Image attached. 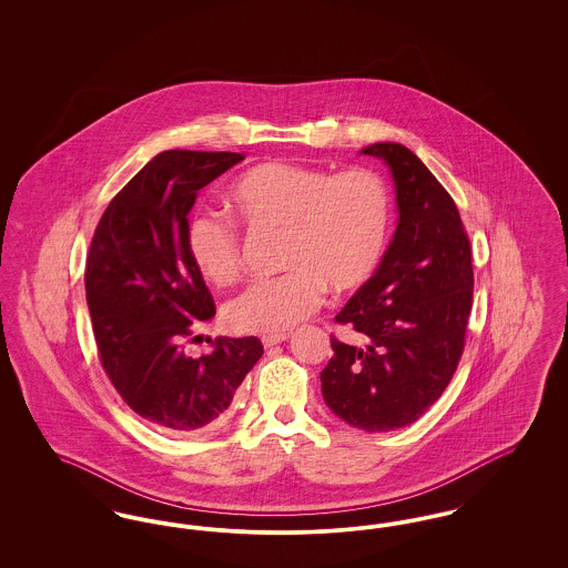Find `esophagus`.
<instances>
[{
    "label": "esophagus",
    "mask_w": 568,
    "mask_h": 568,
    "mask_svg": "<svg viewBox=\"0 0 568 568\" xmlns=\"http://www.w3.org/2000/svg\"><path fill=\"white\" fill-rule=\"evenodd\" d=\"M287 338H290V334H287V332H278V334H268V336H264V338H262V343H264V347H274V345L285 343Z\"/></svg>",
    "instance_id": "34e87169"
}]
</instances>
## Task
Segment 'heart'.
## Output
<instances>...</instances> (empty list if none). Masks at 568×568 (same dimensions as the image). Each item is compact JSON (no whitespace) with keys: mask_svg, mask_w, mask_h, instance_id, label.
Returning a JSON list of instances; mask_svg holds the SVG:
<instances>
[{"mask_svg":"<svg viewBox=\"0 0 568 568\" xmlns=\"http://www.w3.org/2000/svg\"><path fill=\"white\" fill-rule=\"evenodd\" d=\"M230 202L251 230H283V266L230 300L225 320L246 334H278L306 320L325 296L364 285L383 257L392 197L373 170L332 174L297 163H260L230 187ZM187 251L213 285L243 271L239 230L223 216L197 213L187 225Z\"/></svg>","mask_w":568,"mask_h":568,"instance_id":"heart-1","label":"heart"}]
</instances>
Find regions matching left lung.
<instances>
[{
  "label": "left lung",
  "mask_w": 568,
  "mask_h": 568,
  "mask_svg": "<svg viewBox=\"0 0 568 568\" xmlns=\"http://www.w3.org/2000/svg\"><path fill=\"white\" fill-rule=\"evenodd\" d=\"M359 153L389 165L398 225L375 274L336 315L366 345L332 341L325 405L366 433L417 422L456 373L473 306V255L458 206L398 142Z\"/></svg>",
  "instance_id": "1"
}]
</instances>
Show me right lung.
I'll return each instance as SVG.
<instances>
[{"mask_svg":"<svg viewBox=\"0 0 568 568\" xmlns=\"http://www.w3.org/2000/svg\"><path fill=\"white\" fill-rule=\"evenodd\" d=\"M243 160L225 151L155 155L112 197L87 255L84 290L102 366L130 408L165 433L223 424L264 353L255 336L215 338L200 357L183 347L215 317L187 251V215L197 191Z\"/></svg>","mask_w":568,"mask_h":568,"instance_id":"obj_1","label":"right lung"}]
</instances>
